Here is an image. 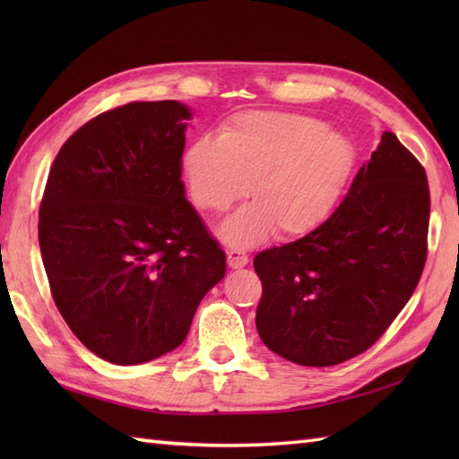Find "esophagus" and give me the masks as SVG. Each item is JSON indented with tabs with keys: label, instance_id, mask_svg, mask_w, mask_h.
<instances>
[{
	"label": "esophagus",
	"instance_id": "34e87169",
	"mask_svg": "<svg viewBox=\"0 0 459 459\" xmlns=\"http://www.w3.org/2000/svg\"><path fill=\"white\" fill-rule=\"evenodd\" d=\"M227 262L230 268H242L248 264V255L240 248H230V250H227Z\"/></svg>",
	"mask_w": 459,
	"mask_h": 459
}]
</instances>
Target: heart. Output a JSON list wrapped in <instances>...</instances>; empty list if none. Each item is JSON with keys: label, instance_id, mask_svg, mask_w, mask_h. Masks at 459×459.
<instances>
[{"label": "heart", "instance_id": "b5f03b06", "mask_svg": "<svg viewBox=\"0 0 459 459\" xmlns=\"http://www.w3.org/2000/svg\"><path fill=\"white\" fill-rule=\"evenodd\" d=\"M353 163V145L343 135L311 116L274 110L232 116L214 142H195L183 155L199 209L224 212L247 191L255 201L221 229L237 247L256 245L272 230L290 238L316 229L343 191Z\"/></svg>", "mask_w": 459, "mask_h": 459}]
</instances>
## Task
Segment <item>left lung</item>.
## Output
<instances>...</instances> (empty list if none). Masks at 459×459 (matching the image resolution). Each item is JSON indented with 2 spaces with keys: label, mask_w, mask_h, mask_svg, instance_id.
<instances>
[{
  "label": "left lung",
  "mask_w": 459,
  "mask_h": 459,
  "mask_svg": "<svg viewBox=\"0 0 459 459\" xmlns=\"http://www.w3.org/2000/svg\"><path fill=\"white\" fill-rule=\"evenodd\" d=\"M428 222L422 163L385 132L325 222L255 256L262 281L256 327L264 345L306 367L365 353L420 281Z\"/></svg>",
  "instance_id": "1"
}]
</instances>
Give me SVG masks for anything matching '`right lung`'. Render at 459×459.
I'll return each mask as SVG.
<instances>
[{
  "label": "right lung",
  "instance_id": "right-lung-1",
  "mask_svg": "<svg viewBox=\"0 0 459 459\" xmlns=\"http://www.w3.org/2000/svg\"><path fill=\"white\" fill-rule=\"evenodd\" d=\"M189 108L130 102L81 126L48 171L39 247L56 309L94 355L138 365L183 343L224 276V252L185 199Z\"/></svg>",
  "mask_w": 459,
  "mask_h": 459
}]
</instances>
